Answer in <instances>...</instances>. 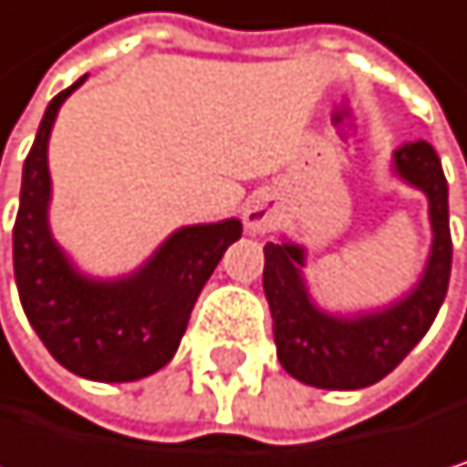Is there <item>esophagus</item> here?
<instances>
[{"label":"esophagus","mask_w":467,"mask_h":467,"mask_svg":"<svg viewBox=\"0 0 467 467\" xmlns=\"http://www.w3.org/2000/svg\"><path fill=\"white\" fill-rule=\"evenodd\" d=\"M244 223L252 235H265V232L277 229V223H280L277 202L272 195H257V199H252L244 210Z\"/></svg>","instance_id":"1"}]
</instances>
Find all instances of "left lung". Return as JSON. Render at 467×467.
Masks as SVG:
<instances>
[{
    "instance_id": "8db88e82",
    "label": "left lung",
    "mask_w": 467,
    "mask_h": 467,
    "mask_svg": "<svg viewBox=\"0 0 467 467\" xmlns=\"http://www.w3.org/2000/svg\"><path fill=\"white\" fill-rule=\"evenodd\" d=\"M395 173L429 199L431 252L420 283L389 308L338 317L317 308L302 277L305 249L265 244L263 291L275 319L277 358L296 381L319 389H364L389 375L431 327L451 277L448 184L437 150L418 140L392 153Z\"/></svg>"
}]
</instances>
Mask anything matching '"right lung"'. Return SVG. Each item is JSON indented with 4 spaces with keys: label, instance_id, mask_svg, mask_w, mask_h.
<instances>
[{
    "label": "right lung",
    "instance_id": "obj_1",
    "mask_svg": "<svg viewBox=\"0 0 467 467\" xmlns=\"http://www.w3.org/2000/svg\"><path fill=\"white\" fill-rule=\"evenodd\" d=\"M83 80L49 100L25 159L13 275L33 330L61 367L103 384L140 381L173 358L195 299L244 226L238 218L182 226L137 272L117 280L78 272L49 232L47 145L58 109Z\"/></svg>",
    "mask_w": 467,
    "mask_h": 467
}]
</instances>
